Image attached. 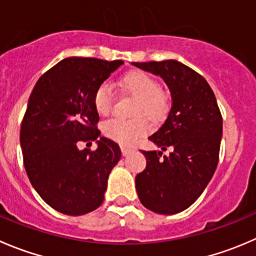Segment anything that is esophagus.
Returning a JSON list of instances; mask_svg holds the SVG:
<instances>
[{
    "label": "esophagus",
    "instance_id": "esophagus-1",
    "mask_svg": "<svg viewBox=\"0 0 256 256\" xmlns=\"http://www.w3.org/2000/svg\"><path fill=\"white\" fill-rule=\"evenodd\" d=\"M121 152H122L124 156H128V154L132 152V150H131V148H125V146H121Z\"/></svg>",
    "mask_w": 256,
    "mask_h": 256
}]
</instances>
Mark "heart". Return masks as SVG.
Returning a JSON list of instances; mask_svg holds the SVG:
<instances>
[{
  "label": "heart",
  "mask_w": 256,
  "mask_h": 256,
  "mask_svg": "<svg viewBox=\"0 0 256 256\" xmlns=\"http://www.w3.org/2000/svg\"><path fill=\"white\" fill-rule=\"evenodd\" d=\"M120 85L124 90L138 98L135 105V115H145L151 120H158L168 111V98L160 91L158 81L144 71H130L122 76ZM115 101V94L110 84L101 82L95 88L92 95L94 108L101 116L111 112ZM148 131V122L144 116L124 120L111 118L102 125V132L110 140L120 145H132L140 136Z\"/></svg>",
  "instance_id": "1"
}]
</instances>
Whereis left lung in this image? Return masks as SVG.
Instances as JSON below:
<instances>
[{"mask_svg":"<svg viewBox=\"0 0 256 256\" xmlns=\"http://www.w3.org/2000/svg\"><path fill=\"white\" fill-rule=\"evenodd\" d=\"M158 75L168 85L171 105L165 122L148 140L162 151H142L146 168L135 178L146 209L172 215L188 209L202 194L219 161L222 118L216 98L202 75L176 60L132 62Z\"/></svg>","mask_w":256,"mask_h":256,"instance_id":"left-lung-1","label":"left lung"}]
</instances>
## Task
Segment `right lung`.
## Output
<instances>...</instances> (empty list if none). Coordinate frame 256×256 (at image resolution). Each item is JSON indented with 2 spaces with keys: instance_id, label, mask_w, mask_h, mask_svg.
Returning a JSON list of instances; mask_svg holds the SVG:
<instances>
[{
  "instance_id": "right-lung-1",
  "label": "right lung",
  "mask_w": 256,
  "mask_h": 256,
  "mask_svg": "<svg viewBox=\"0 0 256 256\" xmlns=\"http://www.w3.org/2000/svg\"><path fill=\"white\" fill-rule=\"evenodd\" d=\"M124 61L68 57L34 85L21 124L20 142L27 176L46 204L66 215L88 214L104 202L120 148L98 130L95 88ZM98 142L95 152L80 142Z\"/></svg>"
}]
</instances>
